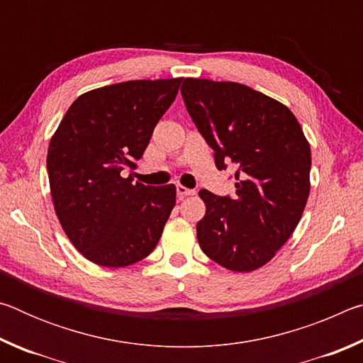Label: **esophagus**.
I'll return each mask as SVG.
<instances>
[{
	"instance_id": "esophagus-1",
	"label": "esophagus",
	"mask_w": 363,
	"mask_h": 363,
	"mask_svg": "<svg viewBox=\"0 0 363 363\" xmlns=\"http://www.w3.org/2000/svg\"><path fill=\"white\" fill-rule=\"evenodd\" d=\"M176 192H177V196H179V199H184V196H187V195H195L194 189H187V187L181 186V184L176 187Z\"/></svg>"
}]
</instances>
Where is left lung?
<instances>
[{
    "instance_id": "obj_1",
    "label": "left lung",
    "mask_w": 363,
    "mask_h": 363,
    "mask_svg": "<svg viewBox=\"0 0 363 363\" xmlns=\"http://www.w3.org/2000/svg\"><path fill=\"white\" fill-rule=\"evenodd\" d=\"M182 99L218 169L235 167V196L200 190L203 253L233 272L267 264L296 229L311 192V147L284 104L233 82L186 78Z\"/></svg>"
}]
</instances>
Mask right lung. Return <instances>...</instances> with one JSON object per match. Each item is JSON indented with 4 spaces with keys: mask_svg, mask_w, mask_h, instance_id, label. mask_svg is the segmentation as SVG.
<instances>
[{
    "mask_svg": "<svg viewBox=\"0 0 363 363\" xmlns=\"http://www.w3.org/2000/svg\"><path fill=\"white\" fill-rule=\"evenodd\" d=\"M182 78L133 79L88 91L72 104L48 149L54 210L86 259L126 267L149 256L176 205L174 184H133L153 128Z\"/></svg>",
    "mask_w": 363,
    "mask_h": 363,
    "instance_id": "1",
    "label": "right lung"
}]
</instances>
